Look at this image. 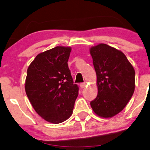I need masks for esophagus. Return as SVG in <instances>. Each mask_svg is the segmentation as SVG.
Returning <instances> with one entry per match:
<instances>
[{
  "mask_svg": "<svg viewBox=\"0 0 150 150\" xmlns=\"http://www.w3.org/2000/svg\"><path fill=\"white\" fill-rule=\"evenodd\" d=\"M80 86L81 88L83 89V88H85V87L86 84L85 83V82H83V83H80Z\"/></svg>",
  "mask_w": 150,
  "mask_h": 150,
  "instance_id": "obj_1",
  "label": "esophagus"
}]
</instances>
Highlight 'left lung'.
Wrapping results in <instances>:
<instances>
[{"label": "left lung", "mask_w": 150, "mask_h": 150, "mask_svg": "<svg viewBox=\"0 0 150 150\" xmlns=\"http://www.w3.org/2000/svg\"><path fill=\"white\" fill-rule=\"evenodd\" d=\"M97 77L98 94L90 102L97 116L111 118L120 113L135 91V70L123 52L105 44L90 49Z\"/></svg>", "instance_id": "1"}]
</instances>
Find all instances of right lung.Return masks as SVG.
Instances as JSON below:
<instances>
[{
  "instance_id": "add662e5",
  "label": "right lung",
  "mask_w": 150,
  "mask_h": 150,
  "mask_svg": "<svg viewBox=\"0 0 150 150\" xmlns=\"http://www.w3.org/2000/svg\"><path fill=\"white\" fill-rule=\"evenodd\" d=\"M70 51V47L56 46L39 53L27 69V97L39 116L55 124L70 118L78 96L68 65Z\"/></svg>"
}]
</instances>
